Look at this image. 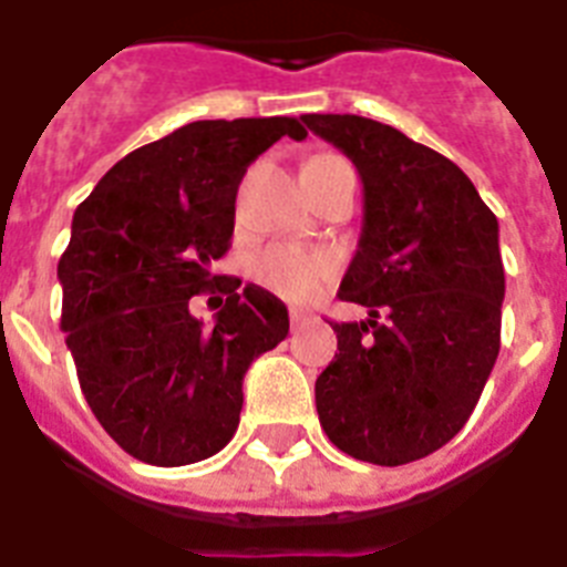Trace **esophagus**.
Returning <instances> with one entry per match:
<instances>
[{"label":"esophagus","mask_w":567,"mask_h":567,"mask_svg":"<svg viewBox=\"0 0 567 567\" xmlns=\"http://www.w3.org/2000/svg\"><path fill=\"white\" fill-rule=\"evenodd\" d=\"M309 323V315L306 311H291V329L297 332V329H302Z\"/></svg>","instance_id":"1"}]
</instances>
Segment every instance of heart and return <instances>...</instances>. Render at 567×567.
Returning <instances> with one entry per match:
<instances>
[{
	"mask_svg": "<svg viewBox=\"0 0 567 567\" xmlns=\"http://www.w3.org/2000/svg\"><path fill=\"white\" fill-rule=\"evenodd\" d=\"M338 155H315L311 162H327ZM338 274L336 256L320 249L300 247H270L256 261V279L267 291L279 293L282 300L309 302L320 288Z\"/></svg>",
	"mask_w": 567,
	"mask_h": 567,
	"instance_id": "1",
	"label": "heart"
}]
</instances>
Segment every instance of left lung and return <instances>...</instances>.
Wrapping results in <instances>:
<instances>
[{
	"label": "left lung",
	"mask_w": 567,
	"mask_h": 567,
	"mask_svg": "<svg viewBox=\"0 0 567 567\" xmlns=\"http://www.w3.org/2000/svg\"><path fill=\"white\" fill-rule=\"evenodd\" d=\"M355 164L362 238L338 297L368 309L332 323L338 353L315 382L320 426L347 456L405 465L467 423L501 353L506 293L497 217L430 146L355 114H302Z\"/></svg>",
	"instance_id": "obj_1"
}]
</instances>
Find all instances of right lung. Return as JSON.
I'll return each mask as SVG.
<instances>
[{
  "instance_id": "obj_1",
  "label": "right lung",
  "mask_w": 567,
  "mask_h": 567,
  "mask_svg": "<svg viewBox=\"0 0 567 567\" xmlns=\"http://www.w3.org/2000/svg\"><path fill=\"white\" fill-rule=\"evenodd\" d=\"M293 117L196 120L120 158L73 214L58 261L61 329L102 430L146 465L214 456L238 430L244 373L288 336V309L240 279L205 330L187 300L220 282L244 173Z\"/></svg>"
}]
</instances>
